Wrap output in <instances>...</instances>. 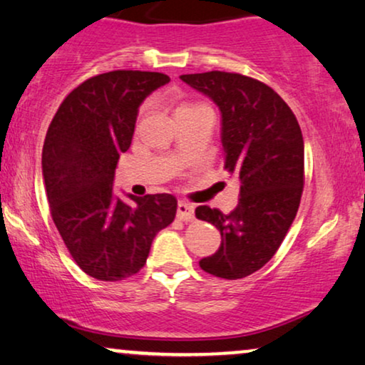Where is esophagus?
<instances>
[{"label":"esophagus","mask_w":365,"mask_h":365,"mask_svg":"<svg viewBox=\"0 0 365 365\" xmlns=\"http://www.w3.org/2000/svg\"><path fill=\"white\" fill-rule=\"evenodd\" d=\"M177 217L183 222H193L195 220V207L187 202H178Z\"/></svg>","instance_id":"esophagus-1"}]
</instances>
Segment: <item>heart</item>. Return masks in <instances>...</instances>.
Segmentation results:
<instances>
[{
  "mask_svg": "<svg viewBox=\"0 0 365 365\" xmlns=\"http://www.w3.org/2000/svg\"><path fill=\"white\" fill-rule=\"evenodd\" d=\"M198 106H202V105H195V103H180V105L177 106V110H175V115L183 113V111L195 110V108H198Z\"/></svg>",
  "mask_w": 365,
  "mask_h": 365,
  "instance_id": "obj_1",
  "label": "heart"
}]
</instances>
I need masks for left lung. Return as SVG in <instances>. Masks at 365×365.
<instances>
[{
	"label": "left lung",
	"mask_w": 365,
	"mask_h": 365,
	"mask_svg": "<svg viewBox=\"0 0 365 365\" xmlns=\"http://www.w3.org/2000/svg\"><path fill=\"white\" fill-rule=\"evenodd\" d=\"M215 101L222 113L225 170L240 180L239 205L228 215L197 207L198 220L220 230L222 244L202 270L237 280L260 270L279 250L304 190V138L289 105L255 78L227 71L180 76Z\"/></svg>",
	"instance_id": "8db88e82"
}]
</instances>
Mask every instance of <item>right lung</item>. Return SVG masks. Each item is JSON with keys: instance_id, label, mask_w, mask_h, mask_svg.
I'll return each instance as SVG.
<instances>
[{"instance_id": "1", "label": "right lung", "mask_w": 365, "mask_h": 365, "mask_svg": "<svg viewBox=\"0 0 365 365\" xmlns=\"http://www.w3.org/2000/svg\"><path fill=\"white\" fill-rule=\"evenodd\" d=\"M170 78L116 70L91 76L63 100L48 126L41 165L53 222L85 274L116 282L147 262L155 235L173 222L170 193H113L115 168L130 148L138 106Z\"/></svg>"}]
</instances>
